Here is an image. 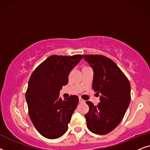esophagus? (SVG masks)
Listing matches in <instances>:
<instances>
[{"mask_svg": "<svg viewBox=\"0 0 150 150\" xmlns=\"http://www.w3.org/2000/svg\"><path fill=\"white\" fill-rule=\"evenodd\" d=\"M79 102L80 103H84L85 101L83 100V99H81V97H79Z\"/></svg>", "mask_w": 150, "mask_h": 150, "instance_id": "1", "label": "esophagus"}]
</instances>
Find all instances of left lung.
Listing matches in <instances>:
<instances>
[{
  "label": "left lung",
  "mask_w": 150,
  "mask_h": 150,
  "mask_svg": "<svg viewBox=\"0 0 150 150\" xmlns=\"http://www.w3.org/2000/svg\"><path fill=\"white\" fill-rule=\"evenodd\" d=\"M93 70V89L100 97L95 105L86 101L87 127L92 132L105 134L112 131L124 117L130 103L131 87L121 69L108 57L99 55H83Z\"/></svg>",
  "instance_id": "obj_1"
}]
</instances>
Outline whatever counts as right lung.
<instances>
[{
	"mask_svg": "<svg viewBox=\"0 0 150 150\" xmlns=\"http://www.w3.org/2000/svg\"><path fill=\"white\" fill-rule=\"evenodd\" d=\"M82 55H51L31 74L25 97L30 119L39 133L49 139L61 137L76 109L79 98L72 95L62 99L59 91L69 82L70 72Z\"/></svg>",
	"mask_w": 150,
	"mask_h": 150,
	"instance_id": "right-lung-1",
	"label": "right lung"
}]
</instances>
